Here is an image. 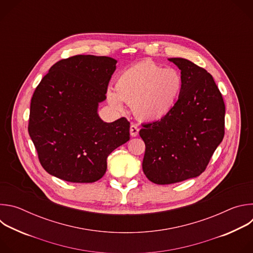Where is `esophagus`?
<instances>
[{"instance_id":"1","label":"esophagus","mask_w":253,"mask_h":253,"mask_svg":"<svg viewBox=\"0 0 253 253\" xmlns=\"http://www.w3.org/2000/svg\"><path fill=\"white\" fill-rule=\"evenodd\" d=\"M130 134H131L132 137L138 136V134H139V128H138L137 125L132 124V125L130 126Z\"/></svg>"}]
</instances>
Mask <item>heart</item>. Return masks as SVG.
Here are the masks:
<instances>
[{"mask_svg": "<svg viewBox=\"0 0 253 253\" xmlns=\"http://www.w3.org/2000/svg\"><path fill=\"white\" fill-rule=\"evenodd\" d=\"M183 85L178 70L141 61L121 72L115 81V92L107 91V100L118 111L124 109V101L132 104L139 119L159 121L174 109Z\"/></svg>", "mask_w": 253, "mask_h": 253, "instance_id": "1", "label": "heart"}]
</instances>
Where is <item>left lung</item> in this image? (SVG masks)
I'll use <instances>...</instances> for the list:
<instances>
[{
	"instance_id": "obj_1",
	"label": "left lung",
	"mask_w": 253,
	"mask_h": 253,
	"mask_svg": "<svg viewBox=\"0 0 253 253\" xmlns=\"http://www.w3.org/2000/svg\"><path fill=\"white\" fill-rule=\"evenodd\" d=\"M181 71L183 89L163 119L143 124L142 168L155 184H172L199 176L224 136L225 105L208 72L183 58H169Z\"/></svg>"
}]
</instances>
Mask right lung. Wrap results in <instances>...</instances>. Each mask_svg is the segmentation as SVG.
<instances>
[{
    "instance_id": "right-lung-1",
    "label": "right lung",
    "mask_w": 253,
    "mask_h": 253,
    "mask_svg": "<svg viewBox=\"0 0 253 253\" xmlns=\"http://www.w3.org/2000/svg\"><path fill=\"white\" fill-rule=\"evenodd\" d=\"M116 64L105 56L64 59L36 88L28 130L49 174L68 182H95L106 172L107 157L130 139L126 118L107 123L98 114Z\"/></svg>"
}]
</instances>
